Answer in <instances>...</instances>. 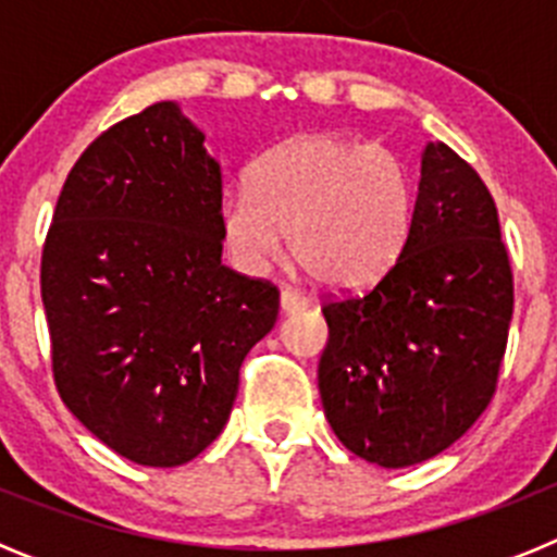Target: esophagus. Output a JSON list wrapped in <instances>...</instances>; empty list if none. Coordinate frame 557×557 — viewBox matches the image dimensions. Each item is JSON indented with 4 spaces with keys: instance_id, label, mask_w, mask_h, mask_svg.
<instances>
[{
    "instance_id": "esophagus-1",
    "label": "esophagus",
    "mask_w": 557,
    "mask_h": 557,
    "mask_svg": "<svg viewBox=\"0 0 557 557\" xmlns=\"http://www.w3.org/2000/svg\"><path fill=\"white\" fill-rule=\"evenodd\" d=\"M278 301H282V312H301V309L309 307V301L304 298L301 293H295V289L284 287L282 295H278Z\"/></svg>"
}]
</instances>
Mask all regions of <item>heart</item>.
Listing matches in <instances>:
<instances>
[{"mask_svg":"<svg viewBox=\"0 0 557 557\" xmlns=\"http://www.w3.org/2000/svg\"><path fill=\"white\" fill-rule=\"evenodd\" d=\"M405 161L376 141L307 133L256 164L250 186L225 191L220 236L231 262L262 273L289 253L318 284L376 282L398 259L412 225Z\"/></svg>","mask_w":557,"mask_h":557,"instance_id":"obj_1","label":"heart"}]
</instances>
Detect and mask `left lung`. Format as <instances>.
Masks as SVG:
<instances>
[{
    "instance_id": "8db88e82",
    "label": "left lung",
    "mask_w": 557,
    "mask_h": 557,
    "mask_svg": "<svg viewBox=\"0 0 557 557\" xmlns=\"http://www.w3.org/2000/svg\"><path fill=\"white\" fill-rule=\"evenodd\" d=\"M323 412L385 469L449 449L496 393L513 318L499 214L474 166L426 145L410 236L376 284L323 304Z\"/></svg>"
}]
</instances>
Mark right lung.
Wrapping results in <instances>:
<instances>
[{
	"instance_id": "right-lung-1",
	"label": "right lung",
	"mask_w": 557,
	"mask_h": 557,
	"mask_svg": "<svg viewBox=\"0 0 557 557\" xmlns=\"http://www.w3.org/2000/svg\"><path fill=\"white\" fill-rule=\"evenodd\" d=\"M223 175L175 102L83 150L41 253L63 405L108 449L172 469L223 432L278 287L220 262Z\"/></svg>"
}]
</instances>
